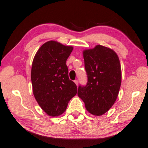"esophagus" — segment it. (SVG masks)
<instances>
[{"label": "esophagus", "mask_w": 148, "mask_h": 148, "mask_svg": "<svg viewBox=\"0 0 148 148\" xmlns=\"http://www.w3.org/2000/svg\"><path fill=\"white\" fill-rule=\"evenodd\" d=\"M74 83H75V84H76V86L78 84V80H75L74 81Z\"/></svg>", "instance_id": "obj_1"}]
</instances>
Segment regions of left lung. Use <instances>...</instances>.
<instances>
[{"label": "left lung", "instance_id": "obj_1", "mask_svg": "<svg viewBox=\"0 0 148 148\" xmlns=\"http://www.w3.org/2000/svg\"><path fill=\"white\" fill-rule=\"evenodd\" d=\"M88 82L80 85L78 96L86 109L94 116H101L116 102L122 81L120 60L113 50L101 45L83 52Z\"/></svg>", "mask_w": 148, "mask_h": 148}]
</instances>
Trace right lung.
Returning a JSON list of instances; mask_svg holds the SVG:
<instances>
[{"mask_svg": "<svg viewBox=\"0 0 148 148\" xmlns=\"http://www.w3.org/2000/svg\"><path fill=\"white\" fill-rule=\"evenodd\" d=\"M72 50V46L50 40L41 46L33 60V94L48 116L63 114L69 101L77 93L76 85L69 79L66 64Z\"/></svg>", "mask_w": 148, "mask_h": 148, "instance_id": "right-lung-1", "label": "right lung"}]
</instances>
